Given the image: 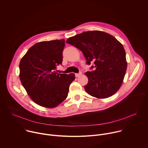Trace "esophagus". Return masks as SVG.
Masks as SVG:
<instances>
[{
	"mask_svg": "<svg viewBox=\"0 0 148 148\" xmlns=\"http://www.w3.org/2000/svg\"><path fill=\"white\" fill-rule=\"evenodd\" d=\"M81 74H82V72H79V73H76L75 75V77H79Z\"/></svg>",
	"mask_w": 148,
	"mask_h": 148,
	"instance_id": "obj_1",
	"label": "esophagus"
}]
</instances>
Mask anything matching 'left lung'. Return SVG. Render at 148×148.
I'll return each instance as SVG.
<instances>
[{
	"mask_svg": "<svg viewBox=\"0 0 148 148\" xmlns=\"http://www.w3.org/2000/svg\"><path fill=\"white\" fill-rule=\"evenodd\" d=\"M66 43L81 50L94 70L85 73L88 82L84 88L97 98H108L121 87L127 68L124 48L112 35L94 30L83 32L70 37Z\"/></svg>",
	"mask_w": 148,
	"mask_h": 148,
	"instance_id": "8db88e82",
	"label": "left lung"
}]
</instances>
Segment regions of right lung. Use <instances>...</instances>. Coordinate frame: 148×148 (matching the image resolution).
<instances>
[{"mask_svg": "<svg viewBox=\"0 0 148 148\" xmlns=\"http://www.w3.org/2000/svg\"><path fill=\"white\" fill-rule=\"evenodd\" d=\"M65 40L41 41L30 47L19 64L20 79L30 98L46 108H54L68 95L75 74H59Z\"/></svg>", "mask_w": 148, "mask_h": 148, "instance_id": "add662e5", "label": "right lung"}]
</instances>
